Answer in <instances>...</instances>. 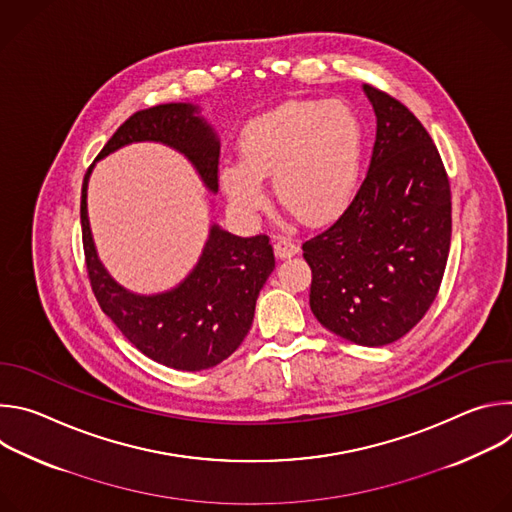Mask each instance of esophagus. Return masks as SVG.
I'll list each match as a JSON object with an SVG mask.
<instances>
[{"label": "esophagus", "instance_id": "34e87169", "mask_svg": "<svg viewBox=\"0 0 512 512\" xmlns=\"http://www.w3.org/2000/svg\"><path fill=\"white\" fill-rule=\"evenodd\" d=\"M273 249H275V255L279 259H289V257H294V255L300 253V245L296 241H291V239H277Z\"/></svg>", "mask_w": 512, "mask_h": 512}]
</instances>
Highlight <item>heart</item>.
Segmentation results:
<instances>
[{
  "label": "heart",
  "instance_id": "heart-1",
  "mask_svg": "<svg viewBox=\"0 0 512 512\" xmlns=\"http://www.w3.org/2000/svg\"><path fill=\"white\" fill-rule=\"evenodd\" d=\"M362 158V129L340 101H285L253 117L239 139V162L221 166V186L243 214L265 204L273 178L279 204L306 225L326 223L350 200Z\"/></svg>",
  "mask_w": 512,
  "mask_h": 512
}]
</instances>
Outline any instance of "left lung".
<instances>
[{"label": "left lung", "instance_id": "8db88e82", "mask_svg": "<svg viewBox=\"0 0 512 512\" xmlns=\"http://www.w3.org/2000/svg\"><path fill=\"white\" fill-rule=\"evenodd\" d=\"M377 117L367 178L338 221L302 245L310 308L336 336L385 346L405 336L440 289L452 237L450 182L419 119L362 85Z\"/></svg>", "mask_w": 512, "mask_h": 512}]
</instances>
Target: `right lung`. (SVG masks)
<instances>
[{
	"label": "right lung",
	"instance_id": "right-lung-1",
	"mask_svg": "<svg viewBox=\"0 0 512 512\" xmlns=\"http://www.w3.org/2000/svg\"><path fill=\"white\" fill-rule=\"evenodd\" d=\"M154 141L182 154L204 188L218 192L221 139L192 103H166L133 113L107 141L97 160L131 143ZM87 170L81 225L91 285L101 310L148 358L176 371H204L229 358L247 336L259 291L275 269L267 235L235 237L216 223L192 271L160 294H135L117 283L99 259L87 210Z\"/></svg>",
	"mask_w": 512,
	"mask_h": 512
}]
</instances>
